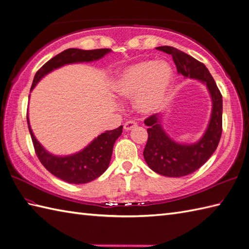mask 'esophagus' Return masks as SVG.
Wrapping results in <instances>:
<instances>
[{"mask_svg":"<svg viewBox=\"0 0 249 249\" xmlns=\"http://www.w3.org/2000/svg\"><path fill=\"white\" fill-rule=\"evenodd\" d=\"M136 126H137V122H135L134 120H129L124 124V129L125 130H130V129H133L134 127H136Z\"/></svg>","mask_w":249,"mask_h":249,"instance_id":"1","label":"esophagus"}]
</instances>
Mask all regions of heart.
<instances>
[{"mask_svg":"<svg viewBox=\"0 0 249 249\" xmlns=\"http://www.w3.org/2000/svg\"><path fill=\"white\" fill-rule=\"evenodd\" d=\"M173 78V70L168 62L144 60L124 68L116 78L114 89L123 97H136L137 108L149 113L166 102Z\"/></svg>","mask_w":249,"mask_h":249,"instance_id":"1","label":"heart"}]
</instances>
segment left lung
Listing matches in <instances>:
<instances>
[{
	"mask_svg": "<svg viewBox=\"0 0 249 249\" xmlns=\"http://www.w3.org/2000/svg\"><path fill=\"white\" fill-rule=\"evenodd\" d=\"M156 49L172 55L178 73L205 83L213 102L208 129L197 143L179 144L169 138L160 125V114H152L144 120V124L149 127L143 151L147 166L161 176L179 178L195 172L217 149L223 133V96L203 63L170 46L157 47Z\"/></svg>",
	"mask_w": 249,
	"mask_h": 249,
	"instance_id": "obj_1",
	"label": "left lung"
}]
</instances>
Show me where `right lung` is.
I'll return each mask as SVG.
<instances>
[{
	"label": "right lung",
	"instance_id": "right-lung-1",
	"mask_svg": "<svg viewBox=\"0 0 249 249\" xmlns=\"http://www.w3.org/2000/svg\"><path fill=\"white\" fill-rule=\"evenodd\" d=\"M110 49H94V50H81V49H66L61 53L56 54L41 66L35 73L31 91L47 73L56 70L65 64L78 62H92L96 61L110 52ZM29 130L31 134L32 142L34 150L39 161L47 170L59 178L63 181L71 184H84L93 181L107 170L109 167L111 155L115 140L122 134L123 126L107 130L106 133L99 135L95 138L86 149L71 156H54L47 152L33 135L31 129L29 116L26 115Z\"/></svg>",
	"mask_w": 249,
	"mask_h": 249
}]
</instances>
